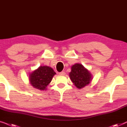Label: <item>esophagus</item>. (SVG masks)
Here are the masks:
<instances>
[{
	"label": "esophagus",
	"mask_w": 127,
	"mask_h": 127,
	"mask_svg": "<svg viewBox=\"0 0 127 127\" xmlns=\"http://www.w3.org/2000/svg\"><path fill=\"white\" fill-rule=\"evenodd\" d=\"M59 75H65V72H64V71H62V72H59Z\"/></svg>",
	"instance_id": "esophagus-1"
}]
</instances>
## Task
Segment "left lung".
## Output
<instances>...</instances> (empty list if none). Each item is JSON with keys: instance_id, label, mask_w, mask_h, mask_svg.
Returning a JSON list of instances; mask_svg holds the SVG:
<instances>
[{"instance_id": "8db88e82", "label": "left lung", "mask_w": 127, "mask_h": 127, "mask_svg": "<svg viewBox=\"0 0 127 127\" xmlns=\"http://www.w3.org/2000/svg\"><path fill=\"white\" fill-rule=\"evenodd\" d=\"M69 78L78 89H82L90 83L93 78L91 73L81 64H75L71 67Z\"/></svg>"}]
</instances>
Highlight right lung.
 Returning <instances> with one entry per match:
<instances>
[{
	"label": "right lung",
	"mask_w": 127,
	"mask_h": 127,
	"mask_svg": "<svg viewBox=\"0 0 127 127\" xmlns=\"http://www.w3.org/2000/svg\"><path fill=\"white\" fill-rule=\"evenodd\" d=\"M55 74L56 72L51 67L41 65L30 74V83L35 89L41 91L46 90Z\"/></svg>",
	"instance_id": "add662e5"
}]
</instances>
